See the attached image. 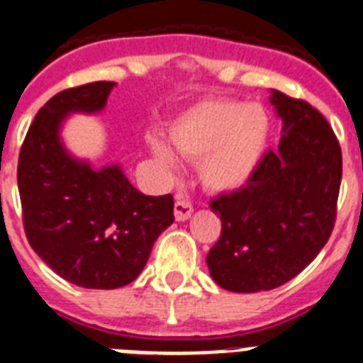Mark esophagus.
Listing matches in <instances>:
<instances>
[{"mask_svg":"<svg viewBox=\"0 0 363 363\" xmlns=\"http://www.w3.org/2000/svg\"><path fill=\"white\" fill-rule=\"evenodd\" d=\"M173 209H175V218H177V220L182 222V220H188V218H190L194 207H192V203L188 201V199L182 198V194H177L175 207H173Z\"/></svg>","mask_w":363,"mask_h":363,"instance_id":"34e87169","label":"esophagus"}]
</instances>
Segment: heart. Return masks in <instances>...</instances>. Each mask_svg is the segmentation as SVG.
<instances>
[{
  "instance_id": "obj_1",
  "label": "heart",
  "mask_w": 363,
  "mask_h": 363,
  "mask_svg": "<svg viewBox=\"0 0 363 363\" xmlns=\"http://www.w3.org/2000/svg\"><path fill=\"white\" fill-rule=\"evenodd\" d=\"M269 116L256 104L209 99L182 113L171 128V139L184 156L201 158L199 177L207 188L230 192L245 186L264 156ZM154 154L173 164L162 141H152Z\"/></svg>"
}]
</instances>
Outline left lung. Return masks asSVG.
Returning a JSON list of instances; mask_svg holds the SVG:
<instances>
[{
	"label": "left lung",
	"instance_id": "1",
	"mask_svg": "<svg viewBox=\"0 0 363 363\" xmlns=\"http://www.w3.org/2000/svg\"><path fill=\"white\" fill-rule=\"evenodd\" d=\"M271 104L282 118L279 148L262 156L245 186L209 203L222 232L207 265L230 292L282 286L316 258L335 226L343 173L337 137L305 99L273 90Z\"/></svg>",
	"mask_w": 363,
	"mask_h": 363
}]
</instances>
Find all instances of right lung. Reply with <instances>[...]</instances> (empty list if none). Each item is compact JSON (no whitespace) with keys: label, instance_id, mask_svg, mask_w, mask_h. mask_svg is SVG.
I'll return each instance as SVG.
<instances>
[{"label":"right lung","instance_id":"1","mask_svg":"<svg viewBox=\"0 0 363 363\" xmlns=\"http://www.w3.org/2000/svg\"><path fill=\"white\" fill-rule=\"evenodd\" d=\"M111 81L58 92L43 105L18 156V192L28 242L62 279L113 290L135 281L154 241L171 226L173 196H145L118 165L92 169L65 152L58 130L69 113H96Z\"/></svg>","mask_w":363,"mask_h":363}]
</instances>
